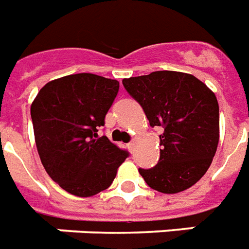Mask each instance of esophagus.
Listing matches in <instances>:
<instances>
[{
	"label": "esophagus",
	"instance_id": "obj_1",
	"mask_svg": "<svg viewBox=\"0 0 249 249\" xmlns=\"http://www.w3.org/2000/svg\"><path fill=\"white\" fill-rule=\"evenodd\" d=\"M134 143H136V142H134V140H132V141L128 143V146H129L130 150H134Z\"/></svg>",
	"mask_w": 249,
	"mask_h": 249
}]
</instances>
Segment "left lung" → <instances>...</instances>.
<instances>
[{"label":"left lung","mask_w":249,"mask_h":249,"mask_svg":"<svg viewBox=\"0 0 249 249\" xmlns=\"http://www.w3.org/2000/svg\"><path fill=\"white\" fill-rule=\"evenodd\" d=\"M142 107L150 126H160V161L139 169L149 187L163 194L189 189L209 170L219 142L216 96L194 75L156 72L123 80Z\"/></svg>","instance_id":"8db88e82"}]
</instances>
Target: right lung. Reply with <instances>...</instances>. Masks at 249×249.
<instances>
[{
  "label": "right lung",
  "mask_w": 249,
  "mask_h": 249,
  "mask_svg": "<svg viewBox=\"0 0 249 249\" xmlns=\"http://www.w3.org/2000/svg\"><path fill=\"white\" fill-rule=\"evenodd\" d=\"M120 84L95 73H73L40 88L31 104L36 149L50 178L87 198L108 189L128 152L99 137Z\"/></svg>",
  "instance_id": "add662e5"
}]
</instances>
